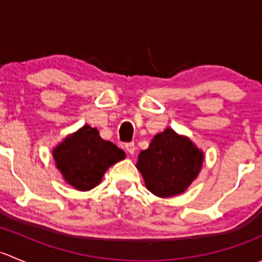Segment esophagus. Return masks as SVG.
Masks as SVG:
<instances>
[{
  "label": "esophagus",
  "mask_w": 262,
  "mask_h": 262,
  "mask_svg": "<svg viewBox=\"0 0 262 262\" xmlns=\"http://www.w3.org/2000/svg\"><path fill=\"white\" fill-rule=\"evenodd\" d=\"M125 149H126V152L129 153V155H134V153H136V144L133 143V142H132V143H126L125 144Z\"/></svg>",
  "instance_id": "1"
}]
</instances>
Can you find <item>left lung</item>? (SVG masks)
<instances>
[{"instance_id": "obj_1", "label": "left lung", "mask_w": 262, "mask_h": 262, "mask_svg": "<svg viewBox=\"0 0 262 262\" xmlns=\"http://www.w3.org/2000/svg\"><path fill=\"white\" fill-rule=\"evenodd\" d=\"M203 162L204 152L189 137L166 128L139 153L136 166L152 194L171 198L186 191L199 175Z\"/></svg>"}]
</instances>
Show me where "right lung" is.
<instances>
[{"instance_id": "right-lung-1", "label": "right lung", "mask_w": 262, "mask_h": 262, "mask_svg": "<svg viewBox=\"0 0 262 262\" xmlns=\"http://www.w3.org/2000/svg\"><path fill=\"white\" fill-rule=\"evenodd\" d=\"M52 155L64 181L80 191L97 186L107 168L125 158L123 149L104 141L89 124L68 134L53 148Z\"/></svg>"}]
</instances>
